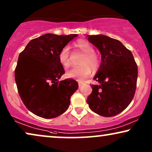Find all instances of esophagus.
Instances as JSON below:
<instances>
[{
	"label": "esophagus",
	"instance_id": "esophagus-1",
	"mask_svg": "<svg viewBox=\"0 0 152 152\" xmlns=\"http://www.w3.org/2000/svg\"><path fill=\"white\" fill-rule=\"evenodd\" d=\"M84 84H85V82L81 81V80H78V86L79 87H81L82 86H83Z\"/></svg>",
	"mask_w": 152,
	"mask_h": 152
}]
</instances>
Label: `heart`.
Wrapping results in <instances>:
<instances>
[{
	"instance_id": "obj_1",
	"label": "heart",
	"mask_w": 152,
	"mask_h": 152,
	"mask_svg": "<svg viewBox=\"0 0 152 152\" xmlns=\"http://www.w3.org/2000/svg\"><path fill=\"white\" fill-rule=\"evenodd\" d=\"M76 47L83 54L79 64L80 66H75L66 73V76L69 78L83 80L88 77L91 72H96L101 65V59L99 55L94 52V48L88 41L86 39H78L75 44ZM70 51L69 46H64L60 50L58 54V60L60 64L64 68L70 65Z\"/></svg>"
}]
</instances>
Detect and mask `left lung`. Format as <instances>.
Segmentation results:
<instances>
[{
    "mask_svg": "<svg viewBox=\"0 0 152 152\" xmlns=\"http://www.w3.org/2000/svg\"><path fill=\"white\" fill-rule=\"evenodd\" d=\"M89 42L99 50L102 63L92 85L87 103L93 112L113 117L122 112L134 96L137 66L132 53L119 40L103 35H88Z\"/></svg>",
    "mask_w": 152,
    "mask_h": 152,
    "instance_id": "obj_1",
    "label": "left lung"
}]
</instances>
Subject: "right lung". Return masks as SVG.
<instances>
[{"instance_id": "add662e5", "label": "right lung", "mask_w": 152, "mask_h": 152, "mask_svg": "<svg viewBox=\"0 0 152 152\" xmlns=\"http://www.w3.org/2000/svg\"><path fill=\"white\" fill-rule=\"evenodd\" d=\"M77 36L45 34L32 39L20 53L15 82L22 102L33 114L50 119L68 109L78 83L69 78L60 80L64 69L58 60V54Z\"/></svg>"}]
</instances>
